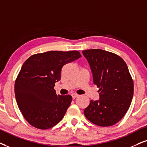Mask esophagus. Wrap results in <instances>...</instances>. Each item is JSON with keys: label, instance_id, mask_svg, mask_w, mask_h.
I'll list each match as a JSON object with an SVG mask.
<instances>
[{"label": "esophagus", "instance_id": "1", "mask_svg": "<svg viewBox=\"0 0 147 147\" xmlns=\"http://www.w3.org/2000/svg\"><path fill=\"white\" fill-rule=\"evenodd\" d=\"M79 96V94H72V98H73V99H75V98L78 97V96Z\"/></svg>", "mask_w": 147, "mask_h": 147}]
</instances>
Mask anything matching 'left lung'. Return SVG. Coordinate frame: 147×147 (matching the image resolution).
<instances>
[{"label": "left lung", "instance_id": "8db88e82", "mask_svg": "<svg viewBox=\"0 0 147 147\" xmlns=\"http://www.w3.org/2000/svg\"><path fill=\"white\" fill-rule=\"evenodd\" d=\"M99 88L100 99L91 100L84 115L99 126L115 125L129 109L134 94V82L126 63L119 55L100 49L82 51Z\"/></svg>", "mask_w": 147, "mask_h": 147}]
</instances>
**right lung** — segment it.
<instances>
[{
  "instance_id": "obj_1",
  "label": "right lung",
  "mask_w": 147,
  "mask_h": 147,
  "mask_svg": "<svg viewBox=\"0 0 147 147\" xmlns=\"http://www.w3.org/2000/svg\"><path fill=\"white\" fill-rule=\"evenodd\" d=\"M81 57L79 51H50L31 55L15 83V95L24 117L33 127L47 129L58 123L71 103L70 95H57L55 83L67 63Z\"/></svg>"
}]
</instances>
